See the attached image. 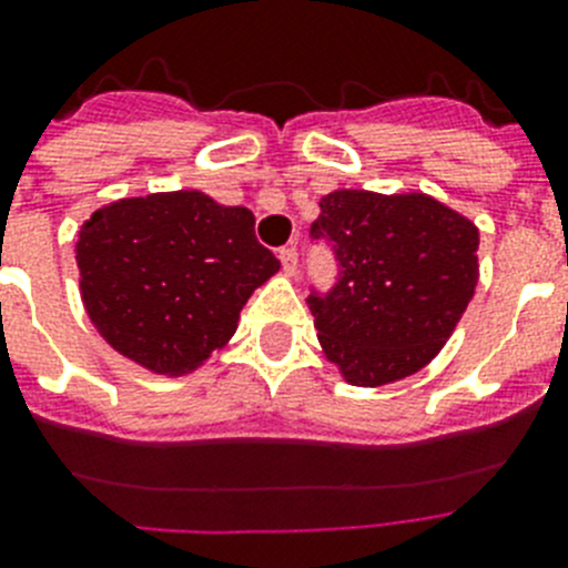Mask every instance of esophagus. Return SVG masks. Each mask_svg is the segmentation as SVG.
Returning <instances> with one entry per match:
<instances>
[{
    "label": "esophagus",
    "instance_id": "obj_1",
    "mask_svg": "<svg viewBox=\"0 0 568 568\" xmlns=\"http://www.w3.org/2000/svg\"><path fill=\"white\" fill-rule=\"evenodd\" d=\"M278 258H281V270L287 275L298 273V250L295 247H284L278 250Z\"/></svg>",
    "mask_w": 568,
    "mask_h": 568
}]
</instances>
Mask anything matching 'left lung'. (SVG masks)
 <instances>
[{
    "label": "left lung",
    "instance_id": "8db88e82",
    "mask_svg": "<svg viewBox=\"0 0 568 568\" xmlns=\"http://www.w3.org/2000/svg\"><path fill=\"white\" fill-rule=\"evenodd\" d=\"M313 235L333 241L341 264L333 293L307 298L341 378L384 386L424 369L478 287L475 222L418 190H333Z\"/></svg>",
    "mask_w": 568,
    "mask_h": 568
}]
</instances>
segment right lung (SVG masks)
Instances as JSON below:
<instances>
[{
	"instance_id": "add662e5",
	"label": "right lung",
	"mask_w": 568,
	"mask_h": 568,
	"mask_svg": "<svg viewBox=\"0 0 568 568\" xmlns=\"http://www.w3.org/2000/svg\"><path fill=\"white\" fill-rule=\"evenodd\" d=\"M79 293L115 353L187 375L222 349L250 295L278 273L247 207L202 190L119 199L79 227Z\"/></svg>"
}]
</instances>
